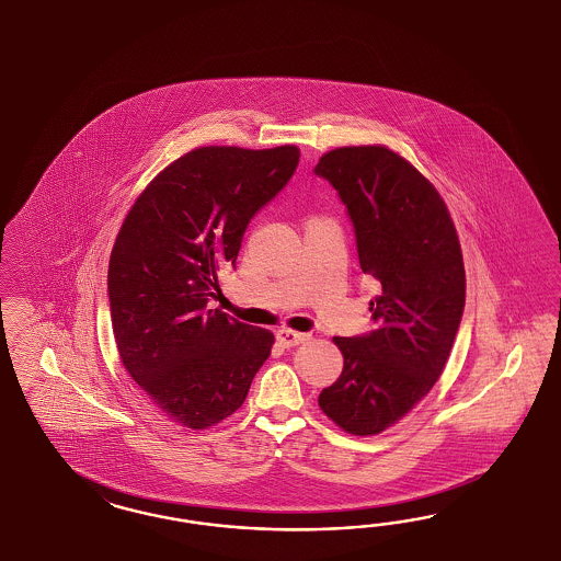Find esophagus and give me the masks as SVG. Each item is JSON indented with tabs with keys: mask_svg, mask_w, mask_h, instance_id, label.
Returning a JSON list of instances; mask_svg holds the SVG:
<instances>
[{
	"mask_svg": "<svg viewBox=\"0 0 561 561\" xmlns=\"http://www.w3.org/2000/svg\"><path fill=\"white\" fill-rule=\"evenodd\" d=\"M277 341L284 347H294V345H300V343L308 341V333H298V331H291V329H279L277 331Z\"/></svg>",
	"mask_w": 561,
	"mask_h": 561,
	"instance_id": "obj_1",
	"label": "esophagus"
}]
</instances>
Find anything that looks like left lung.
I'll list each match as a JSON object with an SVG mask.
<instances>
[{
	"mask_svg": "<svg viewBox=\"0 0 561 561\" xmlns=\"http://www.w3.org/2000/svg\"><path fill=\"white\" fill-rule=\"evenodd\" d=\"M340 193L359 267L378 282L374 329L333 337L343 373L319 394L341 430L373 436L397 424L440 378L465 310L459 237L440 193L385 146H347L314 167Z\"/></svg>",
	"mask_w": 561,
	"mask_h": 561,
	"instance_id": "obj_1",
	"label": "left lung"
}]
</instances>
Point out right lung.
<instances>
[{
  "label": "right lung",
  "instance_id": "obj_1",
  "mask_svg": "<svg viewBox=\"0 0 561 561\" xmlns=\"http://www.w3.org/2000/svg\"><path fill=\"white\" fill-rule=\"evenodd\" d=\"M300 150L205 146L137 197L108 263L113 335L125 370L176 424L232 415L272 354L273 333L207 308L251 218L288 185Z\"/></svg>",
  "mask_w": 561,
  "mask_h": 561
}]
</instances>
